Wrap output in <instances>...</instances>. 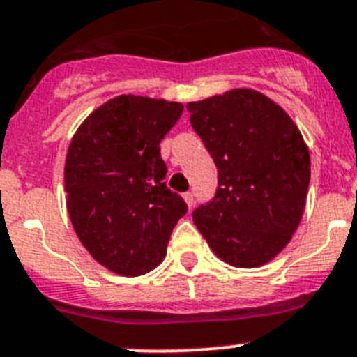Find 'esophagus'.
<instances>
[{
	"label": "esophagus",
	"mask_w": 357,
	"mask_h": 357,
	"mask_svg": "<svg viewBox=\"0 0 357 357\" xmlns=\"http://www.w3.org/2000/svg\"><path fill=\"white\" fill-rule=\"evenodd\" d=\"M184 200H185V204H188L189 208L195 205V196H192V192H184Z\"/></svg>",
	"instance_id": "1"
}]
</instances>
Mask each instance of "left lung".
Returning <instances> with one entry per match:
<instances>
[{
    "mask_svg": "<svg viewBox=\"0 0 357 357\" xmlns=\"http://www.w3.org/2000/svg\"><path fill=\"white\" fill-rule=\"evenodd\" d=\"M191 126L218 168L212 200L192 211L211 250L235 267L264 266L299 227L310 152L289 114L269 97L238 88L189 102Z\"/></svg>",
    "mask_w": 357,
    "mask_h": 357,
    "instance_id": "left-lung-1",
    "label": "left lung"
}]
</instances>
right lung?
<instances>
[{
    "instance_id": "add662e5",
    "label": "right lung",
    "mask_w": 357,
    "mask_h": 357,
    "mask_svg": "<svg viewBox=\"0 0 357 357\" xmlns=\"http://www.w3.org/2000/svg\"><path fill=\"white\" fill-rule=\"evenodd\" d=\"M184 106L149 97L107 100L81 123L65 159L72 227L106 269L139 276L162 261L188 205L166 185L161 139Z\"/></svg>"
}]
</instances>
